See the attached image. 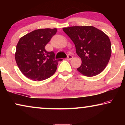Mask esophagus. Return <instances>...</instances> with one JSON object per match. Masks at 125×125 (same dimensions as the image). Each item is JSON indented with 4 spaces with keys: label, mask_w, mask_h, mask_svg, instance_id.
Wrapping results in <instances>:
<instances>
[{
    "label": "esophagus",
    "mask_w": 125,
    "mask_h": 125,
    "mask_svg": "<svg viewBox=\"0 0 125 125\" xmlns=\"http://www.w3.org/2000/svg\"><path fill=\"white\" fill-rule=\"evenodd\" d=\"M73 56L71 55V54H68V56H67V58H66V60H71L73 59Z\"/></svg>",
    "instance_id": "1"
}]
</instances>
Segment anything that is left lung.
Listing matches in <instances>:
<instances>
[{
  "label": "left lung",
  "instance_id": "left-lung-1",
  "mask_svg": "<svg viewBox=\"0 0 125 125\" xmlns=\"http://www.w3.org/2000/svg\"><path fill=\"white\" fill-rule=\"evenodd\" d=\"M74 42L82 64L77 71L92 77L105 69L110 60L112 48L109 37L93 26H74L62 28Z\"/></svg>",
  "mask_w": 125,
  "mask_h": 125
}]
</instances>
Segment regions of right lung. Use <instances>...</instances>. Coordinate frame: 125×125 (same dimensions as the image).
I'll use <instances>...</instances> for the list:
<instances>
[{"label":"right lung","instance_id":"obj_1","mask_svg":"<svg viewBox=\"0 0 125 125\" xmlns=\"http://www.w3.org/2000/svg\"><path fill=\"white\" fill-rule=\"evenodd\" d=\"M57 32V29H39L20 39L16 45L15 60L20 71L33 81H42L52 76L57 69L58 62L53 51L45 47Z\"/></svg>","mask_w":125,"mask_h":125}]
</instances>
